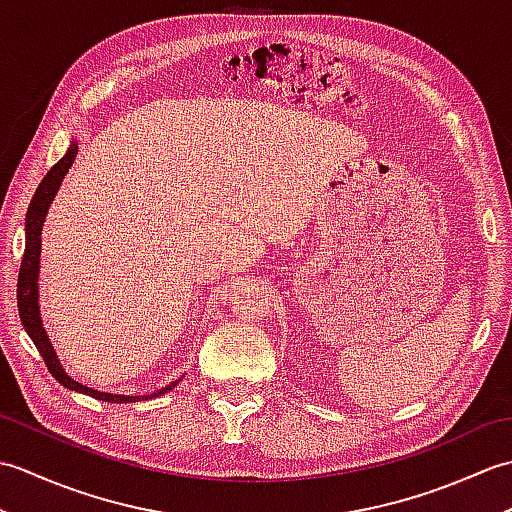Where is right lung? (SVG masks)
Here are the masks:
<instances>
[{
  "label": "right lung",
  "instance_id": "add662e5",
  "mask_svg": "<svg viewBox=\"0 0 512 512\" xmlns=\"http://www.w3.org/2000/svg\"><path fill=\"white\" fill-rule=\"evenodd\" d=\"M76 154H79V143L72 140L68 151H65V156L46 173V178L41 180V184L35 191V198L30 200V206H28V213H26V250H24V259H21L19 281H17V308H19L21 325H24V330L28 332L30 341L35 343L39 354L43 356V361H46V367L50 369V374L57 378L63 387H68L72 391H79V394H85V396H92L96 400H103V402H138V400H149V398L162 396V394H167L169 389L176 387L178 380H173V383L154 391V394L125 396V394H107V391L92 389L88 385L79 383V380L70 378L68 374H65L63 365L59 363L57 352H54V347L48 339L46 328H43L41 310H39V284H37V281H39V262H41V259H39L41 257V231H43V222H46V215H48V209H50V204L54 200V195H57L61 182L65 178V173L70 171Z\"/></svg>",
  "mask_w": 512,
  "mask_h": 512
}]
</instances>
